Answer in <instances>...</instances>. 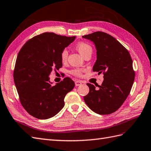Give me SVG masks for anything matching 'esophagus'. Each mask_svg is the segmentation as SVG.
Here are the masks:
<instances>
[{"label":"esophagus","mask_w":151,"mask_h":151,"mask_svg":"<svg viewBox=\"0 0 151 151\" xmlns=\"http://www.w3.org/2000/svg\"><path fill=\"white\" fill-rule=\"evenodd\" d=\"M75 86H79L81 85V84L82 83V82L81 81H80V80H76V81H75Z\"/></svg>","instance_id":"obj_1"}]
</instances>
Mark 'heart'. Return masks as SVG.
<instances>
[{"label":"heart","mask_w":151,"mask_h":151,"mask_svg":"<svg viewBox=\"0 0 151 151\" xmlns=\"http://www.w3.org/2000/svg\"><path fill=\"white\" fill-rule=\"evenodd\" d=\"M75 48L76 50L79 52V53L82 56H83V57H84V56L87 55V53L92 54V51H93L92 47L89 44L86 42H80L76 44V45H75ZM68 55V52L66 50H64L62 51L61 55H60V58H61V61L62 62H65L66 60H67ZM82 70L80 69H75L71 71L72 74L76 76H80L82 75Z\"/></svg>","instance_id":"heart-1"}]
</instances>
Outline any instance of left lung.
I'll return each mask as SVG.
<instances>
[{"mask_svg": "<svg viewBox=\"0 0 151 151\" xmlns=\"http://www.w3.org/2000/svg\"><path fill=\"white\" fill-rule=\"evenodd\" d=\"M93 42L96 50V60L93 71L104 73L99 89L87 83L89 92L83 97L87 106L94 113L109 114L124 104L134 83L135 73L129 51L110 35L101 31L82 36Z\"/></svg>", "mask_w": 151, "mask_h": 151, "instance_id": "1", "label": "left lung"}]
</instances>
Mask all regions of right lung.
I'll return each mask as SVG.
<instances>
[{
    "label": "right lung",
    "mask_w": 151,
    "mask_h": 151,
    "mask_svg": "<svg viewBox=\"0 0 151 151\" xmlns=\"http://www.w3.org/2000/svg\"><path fill=\"white\" fill-rule=\"evenodd\" d=\"M76 37L44 33L28 40L20 50L13 72L20 103L30 115L40 120L54 116L64 106V98L75 82L65 77L52 86L50 75L62 67L60 55Z\"/></svg>",
    "instance_id": "right-lung-1"
}]
</instances>
